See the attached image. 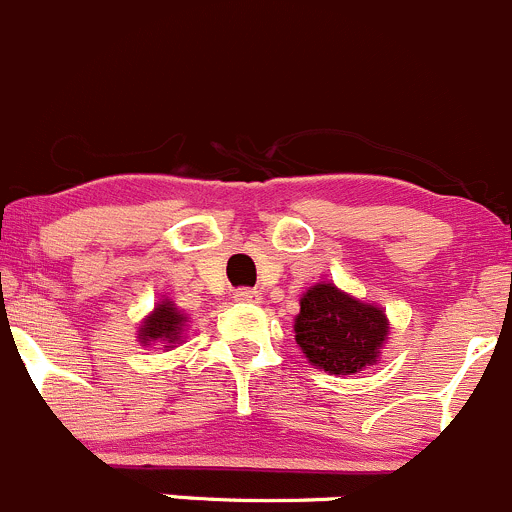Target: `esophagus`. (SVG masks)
<instances>
[{
    "label": "esophagus",
    "instance_id": "obj_1",
    "mask_svg": "<svg viewBox=\"0 0 512 512\" xmlns=\"http://www.w3.org/2000/svg\"><path fill=\"white\" fill-rule=\"evenodd\" d=\"M258 293L251 291V288H236L234 291V301L236 303H258Z\"/></svg>",
    "mask_w": 512,
    "mask_h": 512
}]
</instances>
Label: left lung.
<instances>
[{
    "label": "left lung",
    "instance_id": "obj_1",
    "mask_svg": "<svg viewBox=\"0 0 512 512\" xmlns=\"http://www.w3.org/2000/svg\"><path fill=\"white\" fill-rule=\"evenodd\" d=\"M296 343L311 366L331 376H353L381 361L391 321L376 303L341 291L336 283H313L293 318Z\"/></svg>",
    "mask_w": 512,
    "mask_h": 512
}]
</instances>
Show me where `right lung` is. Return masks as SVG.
<instances>
[{
  "mask_svg": "<svg viewBox=\"0 0 512 512\" xmlns=\"http://www.w3.org/2000/svg\"><path fill=\"white\" fill-rule=\"evenodd\" d=\"M186 326H189V316L171 298H161L154 311L139 323L136 341L141 346H154L156 343V346H164V351H171V348H176V343H184Z\"/></svg>",
  "mask_w": 512,
  "mask_h": 512,
  "instance_id": "right-lung-1",
  "label": "right lung"
}]
</instances>
